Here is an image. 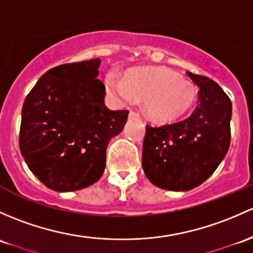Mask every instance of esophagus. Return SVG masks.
I'll return each mask as SVG.
<instances>
[{
    "label": "esophagus",
    "mask_w": 253,
    "mask_h": 253,
    "mask_svg": "<svg viewBox=\"0 0 253 253\" xmlns=\"http://www.w3.org/2000/svg\"><path fill=\"white\" fill-rule=\"evenodd\" d=\"M128 118H129V119H134V118H138L137 113H134V111H129V113H128Z\"/></svg>",
    "instance_id": "esophagus-1"
}]
</instances>
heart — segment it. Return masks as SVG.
Here are the masks:
<instances>
[{
	"instance_id": "1",
	"label": "heart",
	"mask_w": 253,
	"mask_h": 253,
	"mask_svg": "<svg viewBox=\"0 0 253 253\" xmlns=\"http://www.w3.org/2000/svg\"><path fill=\"white\" fill-rule=\"evenodd\" d=\"M105 86L120 103L131 104L135 99L144 100L147 116L159 124L182 118L193 108L199 95L193 82L164 68L137 69L125 79L109 75Z\"/></svg>"
}]
</instances>
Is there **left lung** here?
<instances>
[{"instance_id":"left-lung-1","label":"left lung","mask_w":253,"mask_h":253,"mask_svg":"<svg viewBox=\"0 0 253 253\" xmlns=\"http://www.w3.org/2000/svg\"><path fill=\"white\" fill-rule=\"evenodd\" d=\"M199 87V103L188 119L147 126L142 166L154 185L172 191L194 189L210 177L230 144L232 102L213 80L188 71Z\"/></svg>"}]
</instances>
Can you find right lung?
Wrapping results in <instances>:
<instances>
[{"instance_id": "obj_1", "label": "right lung", "mask_w": 253, "mask_h": 253, "mask_svg": "<svg viewBox=\"0 0 253 253\" xmlns=\"http://www.w3.org/2000/svg\"><path fill=\"white\" fill-rule=\"evenodd\" d=\"M99 58L50 69L26 95L20 153L47 188L75 191L102 177L106 148L121 133L127 110H109Z\"/></svg>"}]
</instances>
